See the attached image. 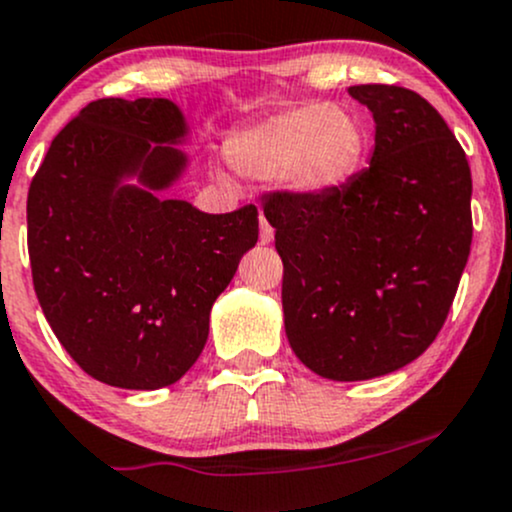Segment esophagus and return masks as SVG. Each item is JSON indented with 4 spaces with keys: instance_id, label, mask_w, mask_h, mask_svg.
Returning a JSON list of instances; mask_svg holds the SVG:
<instances>
[{
    "instance_id": "1",
    "label": "esophagus",
    "mask_w": 512,
    "mask_h": 512,
    "mask_svg": "<svg viewBox=\"0 0 512 512\" xmlns=\"http://www.w3.org/2000/svg\"><path fill=\"white\" fill-rule=\"evenodd\" d=\"M273 241V227L266 222V217H261V244H271Z\"/></svg>"
}]
</instances>
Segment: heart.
Segmentation results:
<instances>
[{
	"instance_id": "obj_1",
	"label": "heart",
	"mask_w": 512,
	"mask_h": 512,
	"mask_svg": "<svg viewBox=\"0 0 512 512\" xmlns=\"http://www.w3.org/2000/svg\"><path fill=\"white\" fill-rule=\"evenodd\" d=\"M366 151V131L342 104L305 102L236 131L227 156L254 178H278L298 195H320L344 183Z\"/></svg>"
}]
</instances>
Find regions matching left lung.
Instances as JSON below:
<instances>
[{
	"mask_svg": "<svg viewBox=\"0 0 512 512\" xmlns=\"http://www.w3.org/2000/svg\"><path fill=\"white\" fill-rule=\"evenodd\" d=\"M376 122L368 168L320 195L273 190L285 334L317 376L366 381L437 339L471 251V168L442 114L398 85H354Z\"/></svg>",
	"mask_w": 512,
	"mask_h": 512,
	"instance_id": "obj_1",
	"label": "left lung"
}]
</instances>
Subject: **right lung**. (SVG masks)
Masks as SVG:
<instances>
[{"label": "right lung", "mask_w": 512, "mask_h": 512, "mask_svg": "<svg viewBox=\"0 0 512 512\" xmlns=\"http://www.w3.org/2000/svg\"><path fill=\"white\" fill-rule=\"evenodd\" d=\"M180 109L161 97L90 102L60 129L26 200L36 298L82 371L107 386L156 390L185 376L210 310L258 241V210L205 214L151 190L185 156ZM136 172L148 191L122 186Z\"/></svg>", "instance_id": "1"}]
</instances>
